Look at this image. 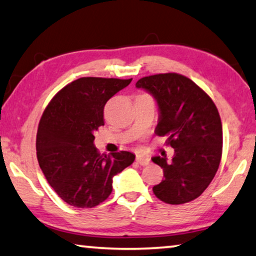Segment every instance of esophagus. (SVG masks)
Returning <instances> with one entry per match:
<instances>
[{
  "instance_id": "1",
  "label": "esophagus",
  "mask_w": 256,
  "mask_h": 256,
  "mask_svg": "<svg viewBox=\"0 0 256 256\" xmlns=\"http://www.w3.org/2000/svg\"><path fill=\"white\" fill-rule=\"evenodd\" d=\"M136 161L138 162L140 166H148V164H150V158H144V156H141V155H136Z\"/></svg>"
}]
</instances>
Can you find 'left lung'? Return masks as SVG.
<instances>
[{
    "label": "left lung",
    "instance_id": "left-lung-1",
    "mask_svg": "<svg viewBox=\"0 0 256 256\" xmlns=\"http://www.w3.org/2000/svg\"><path fill=\"white\" fill-rule=\"evenodd\" d=\"M136 86L158 102L155 133L166 136L168 144L174 150L171 162L166 156L152 158L164 174L152 192L170 204L196 199L215 177L222 158V122L215 104L196 82L178 74L144 77Z\"/></svg>",
    "mask_w": 256,
    "mask_h": 256
}]
</instances>
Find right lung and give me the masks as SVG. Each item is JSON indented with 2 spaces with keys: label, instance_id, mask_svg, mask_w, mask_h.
<instances>
[{
  "label": "right lung",
  "instance_id": "1",
  "mask_svg": "<svg viewBox=\"0 0 256 256\" xmlns=\"http://www.w3.org/2000/svg\"><path fill=\"white\" fill-rule=\"evenodd\" d=\"M132 79L79 78L57 93L41 117L36 158L48 184L68 204L92 208L112 190V178L131 166L130 152L101 155L94 132L104 125L106 101Z\"/></svg>",
  "mask_w": 256,
  "mask_h": 256
}]
</instances>
